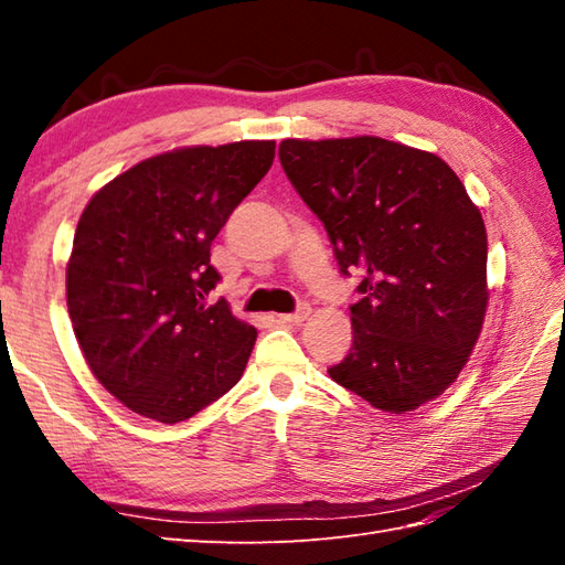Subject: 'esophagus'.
<instances>
[{
  "mask_svg": "<svg viewBox=\"0 0 565 565\" xmlns=\"http://www.w3.org/2000/svg\"><path fill=\"white\" fill-rule=\"evenodd\" d=\"M310 316V303H298V308L294 310V313H281V316H276L279 318V322H301V320H306Z\"/></svg>",
  "mask_w": 565,
  "mask_h": 565,
  "instance_id": "esophagus-1",
  "label": "esophagus"
}]
</instances>
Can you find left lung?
<instances>
[{"instance_id":"8db88e82","label":"left lung","mask_w":565,"mask_h":565,"mask_svg":"<svg viewBox=\"0 0 565 565\" xmlns=\"http://www.w3.org/2000/svg\"><path fill=\"white\" fill-rule=\"evenodd\" d=\"M279 160L356 274L354 340L332 381L379 411H415L459 376L481 334L488 239L437 154L374 136L284 140Z\"/></svg>"}]
</instances>
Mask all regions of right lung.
Instances as JSON below:
<instances>
[{"label": "right lung", "instance_id": "obj_1", "mask_svg": "<svg viewBox=\"0 0 565 565\" xmlns=\"http://www.w3.org/2000/svg\"><path fill=\"white\" fill-rule=\"evenodd\" d=\"M274 140L184 148L138 162L92 196L67 264L72 330L102 386L164 425L243 376L257 330L225 298L211 243L274 162Z\"/></svg>", "mask_w": 565, "mask_h": 565}]
</instances>
